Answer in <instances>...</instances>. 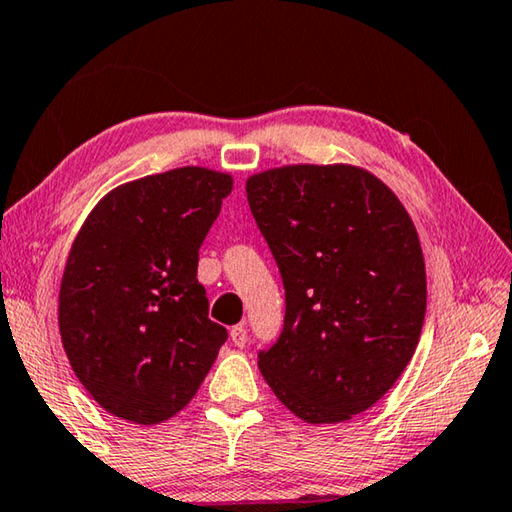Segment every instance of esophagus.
I'll return each mask as SVG.
<instances>
[{
    "instance_id": "1",
    "label": "esophagus",
    "mask_w": 512,
    "mask_h": 512,
    "mask_svg": "<svg viewBox=\"0 0 512 512\" xmlns=\"http://www.w3.org/2000/svg\"><path fill=\"white\" fill-rule=\"evenodd\" d=\"M230 341L235 348H244V345L248 343V329L244 325H237L230 329Z\"/></svg>"
}]
</instances>
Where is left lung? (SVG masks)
Segmentation results:
<instances>
[{"label": "left lung", "instance_id": "8db88e82", "mask_svg": "<svg viewBox=\"0 0 512 512\" xmlns=\"http://www.w3.org/2000/svg\"><path fill=\"white\" fill-rule=\"evenodd\" d=\"M248 205L280 268L282 334L259 352L266 384L309 424H336L388 393L418 348L427 273L391 189L350 164L248 178Z\"/></svg>", "mask_w": 512, "mask_h": 512}]
</instances>
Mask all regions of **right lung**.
<instances>
[{"label":"right lung","mask_w":512,"mask_h":512,"mask_svg":"<svg viewBox=\"0 0 512 512\" xmlns=\"http://www.w3.org/2000/svg\"><path fill=\"white\" fill-rule=\"evenodd\" d=\"M232 176L180 167L112 189L69 250L58 296L72 370L108 413L158 424L185 409L228 339L207 318L198 248Z\"/></svg>","instance_id":"add662e5"}]
</instances>
